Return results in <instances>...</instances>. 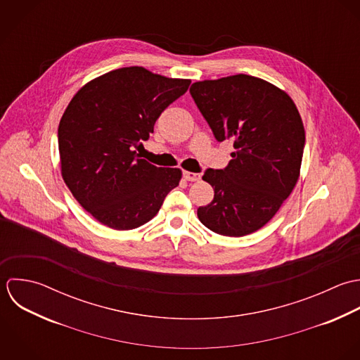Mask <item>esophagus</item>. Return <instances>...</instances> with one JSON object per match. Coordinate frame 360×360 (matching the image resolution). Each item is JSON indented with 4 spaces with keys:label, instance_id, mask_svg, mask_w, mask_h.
<instances>
[{
    "label": "esophagus",
    "instance_id": "obj_1",
    "mask_svg": "<svg viewBox=\"0 0 360 360\" xmlns=\"http://www.w3.org/2000/svg\"><path fill=\"white\" fill-rule=\"evenodd\" d=\"M183 177H184L187 181H198V180L201 179V174L193 173V172H188V170H184V172H183Z\"/></svg>",
    "mask_w": 360,
    "mask_h": 360
}]
</instances>
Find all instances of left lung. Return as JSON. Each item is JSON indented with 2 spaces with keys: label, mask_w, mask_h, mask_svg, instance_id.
I'll return each mask as SVG.
<instances>
[{
  "label": "left lung",
  "mask_w": 360,
  "mask_h": 360,
  "mask_svg": "<svg viewBox=\"0 0 360 360\" xmlns=\"http://www.w3.org/2000/svg\"><path fill=\"white\" fill-rule=\"evenodd\" d=\"M190 94L218 141L232 139L226 169H208L202 180L214 200L200 207L210 231L231 238L266 225L293 191L304 146V127L292 98L251 75L194 82Z\"/></svg>",
  "instance_id": "8db88e82"
}]
</instances>
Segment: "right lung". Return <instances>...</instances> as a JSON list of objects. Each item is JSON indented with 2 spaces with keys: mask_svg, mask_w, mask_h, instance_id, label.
<instances>
[{
  "mask_svg": "<svg viewBox=\"0 0 360 360\" xmlns=\"http://www.w3.org/2000/svg\"><path fill=\"white\" fill-rule=\"evenodd\" d=\"M190 84L125 67L86 82L68 103L58 125L61 176L102 225L116 231L142 226L179 186L180 169L156 167L135 149Z\"/></svg>",
  "mask_w": 360,
  "mask_h": 360,
  "instance_id": "add662e5",
  "label": "right lung"
}]
</instances>
